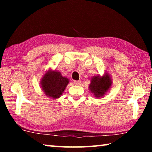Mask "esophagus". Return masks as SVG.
<instances>
[{"label":"esophagus","mask_w":152,"mask_h":152,"mask_svg":"<svg viewBox=\"0 0 152 152\" xmlns=\"http://www.w3.org/2000/svg\"><path fill=\"white\" fill-rule=\"evenodd\" d=\"M74 84H75V85H80V84H81V81L80 80H78V81L74 80Z\"/></svg>","instance_id":"obj_1"}]
</instances>
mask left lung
Instances as JSON below:
<instances>
[{
	"label": "left lung",
	"mask_w": 152,
	"mask_h": 152,
	"mask_svg": "<svg viewBox=\"0 0 152 152\" xmlns=\"http://www.w3.org/2000/svg\"><path fill=\"white\" fill-rule=\"evenodd\" d=\"M112 79L110 74L105 71L103 76H94L91 79L89 91L94 96L100 99L109 91L112 86Z\"/></svg>",
	"instance_id": "left-lung-1"
}]
</instances>
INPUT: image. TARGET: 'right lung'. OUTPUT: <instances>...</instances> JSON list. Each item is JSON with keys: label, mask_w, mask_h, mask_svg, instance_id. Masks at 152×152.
Returning <instances> with one entry per match:
<instances>
[{"label": "right lung", "mask_w": 152, "mask_h": 152, "mask_svg": "<svg viewBox=\"0 0 152 152\" xmlns=\"http://www.w3.org/2000/svg\"><path fill=\"white\" fill-rule=\"evenodd\" d=\"M68 83L69 79L60 72L50 68L41 78L40 87L48 97L57 99L62 95Z\"/></svg>", "instance_id": "right-lung-1"}]
</instances>
